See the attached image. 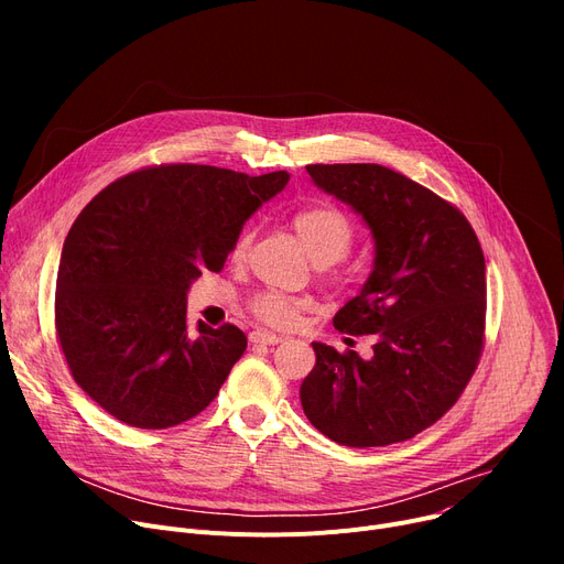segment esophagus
Returning a JSON list of instances; mask_svg holds the SVG:
<instances>
[{
	"instance_id": "34e87169",
	"label": "esophagus",
	"mask_w": 564,
	"mask_h": 564,
	"mask_svg": "<svg viewBox=\"0 0 564 564\" xmlns=\"http://www.w3.org/2000/svg\"><path fill=\"white\" fill-rule=\"evenodd\" d=\"M251 343H262V345H279L283 338L281 336H276V334H272V332H264V329H256V332H251Z\"/></svg>"
}]
</instances>
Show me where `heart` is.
<instances>
[{
    "mask_svg": "<svg viewBox=\"0 0 564 564\" xmlns=\"http://www.w3.org/2000/svg\"><path fill=\"white\" fill-rule=\"evenodd\" d=\"M292 228L300 235V240L306 253L311 256V260L324 267L345 258V253L354 242L351 221L340 210H336V207H327V205L304 207V210H300L292 217ZM247 247H249V232L240 235V240L235 242L232 258L240 260L247 253ZM300 311H302L300 302H294L279 292H264L253 300V313L264 322L279 324V327L290 324L294 317H297Z\"/></svg>",
    "mask_w": 564,
    "mask_h": 564,
    "instance_id": "obj_1",
    "label": "heart"
}]
</instances>
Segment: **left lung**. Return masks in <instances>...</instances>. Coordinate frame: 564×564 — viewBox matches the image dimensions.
<instances>
[{
	"label": "left lung",
	"mask_w": 564,
	"mask_h": 564,
	"mask_svg": "<svg viewBox=\"0 0 564 564\" xmlns=\"http://www.w3.org/2000/svg\"><path fill=\"white\" fill-rule=\"evenodd\" d=\"M311 181L368 226L375 258L357 297L334 317L375 336L372 357L313 343L302 381L306 419L349 448L416 436L446 413L478 366L485 334V256L466 217L379 164H308Z\"/></svg>",
	"instance_id": "8db88e82"
}]
</instances>
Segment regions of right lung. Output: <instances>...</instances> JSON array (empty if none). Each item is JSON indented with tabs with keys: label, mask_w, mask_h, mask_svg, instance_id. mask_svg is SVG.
I'll list each match as a JSON object with an SVG mask.
<instances>
[{
	"label": "right lung",
	"mask_w": 564,
	"mask_h": 564,
	"mask_svg": "<svg viewBox=\"0 0 564 564\" xmlns=\"http://www.w3.org/2000/svg\"><path fill=\"white\" fill-rule=\"evenodd\" d=\"M290 181L203 164L130 173L75 219L58 260L54 319L82 391L126 425L164 430L210 404L247 336L187 329V292L219 272L247 219Z\"/></svg>",
	"instance_id": "obj_1"
}]
</instances>
